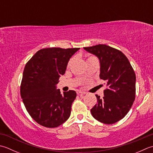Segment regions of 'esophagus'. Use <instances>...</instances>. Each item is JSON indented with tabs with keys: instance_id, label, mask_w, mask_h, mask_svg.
Instances as JSON below:
<instances>
[{
	"instance_id": "34e87169",
	"label": "esophagus",
	"mask_w": 153,
	"mask_h": 153,
	"mask_svg": "<svg viewBox=\"0 0 153 153\" xmlns=\"http://www.w3.org/2000/svg\"><path fill=\"white\" fill-rule=\"evenodd\" d=\"M77 94H78L79 95H80V96H82V95H85V93H83V92H82V91H78L77 93Z\"/></svg>"
}]
</instances>
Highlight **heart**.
Listing matches in <instances>:
<instances>
[{"instance_id": "1", "label": "heart", "mask_w": 153, "mask_h": 153, "mask_svg": "<svg viewBox=\"0 0 153 153\" xmlns=\"http://www.w3.org/2000/svg\"><path fill=\"white\" fill-rule=\"evenodd\" d=\"M94 58H95V57H94V56H89V58H88V59H87V62H88V61H89V60H91V59H94ZM71 62H72V59H70V61L69 62V63H68V66H70V64H71Z\"/></svg>"}]
</instances>
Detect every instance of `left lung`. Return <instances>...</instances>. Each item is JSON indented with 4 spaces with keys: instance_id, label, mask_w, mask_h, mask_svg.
<instances>
[{
    "instance_id": "obj_1",
    "label": "left lung",
    "mask_w": 153,
    "mask_h": 153,
    "mask_svg": "<svg viewBox=\"0 0 153 153\" xmlns=\"http://www.w3.org/2000/svg\"><path fill=\"white\" fill-rule=\"evenodd\" d=\"M100 62V77L105 81L104 96L96 95L92 116L105 124H113L127 114L135 99L136 76L129 61L121 51L105 44L83 48Z\"/></svg>"
}]
</instances>
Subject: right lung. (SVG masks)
Masks as SVG:
<instances>
[{"instance_id": "1", "label": "right lung", "mask_w": 153, "mask_h": 153, "mask_svg": "<svg viewBox=\"0 0 153 153\" xmlns=\"http://www.w3.org/2000/svg\"><path fill=\"white\" fill-rule=\"evenodd\" d=\"M79 48H48L40 50L26 64L20 86V95L27 111L38 124L57 127L70 117L76 92L61 94L57 89L68 63Z\"/></svg>"}]
</instances>
